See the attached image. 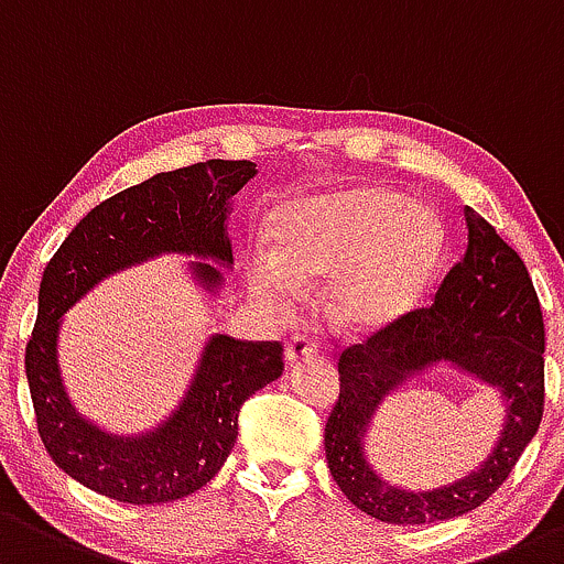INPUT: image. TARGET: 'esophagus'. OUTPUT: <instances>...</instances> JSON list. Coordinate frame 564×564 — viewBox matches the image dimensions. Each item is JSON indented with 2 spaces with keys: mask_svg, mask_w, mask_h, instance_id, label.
<instances>
[{
  "mask_svg": "<svg viewBox=\"0 0 564 564\" xmlns=\"http://www.w3.org/2000/svg\"><path fill=\"white\" fill-rule=\"evenodd\" d=\"M318 354V343L311 335H294L286 343V365H300L302 359Z\"/></svg>",
  "mask_w": 564,
  "mask_h": 564,
  "instance_id": "obj_1",
  "label": "esophagus"
}]
</instances>
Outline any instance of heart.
Wrapping results in <instances>:
<instances>
[{
	"label": "heart",
	"mask_w": 564,
	"mask_h": 564,
	"mask_svg": "<svg viewBox=\"0 0 564 564\" xmlns=\"http://www.w3.org/2000/svg\"><path fill=\"white\" fill-rule=\"evenodd\" d=\"M270 240L272 253L248 262L259 297L289 313L300 286L332 283L335 316L365 332L416 311L446 257L441 218L376 186L289 199L272 216Z\"/></svg>",
	"instance_id": "heart-1"
}]
</instances>
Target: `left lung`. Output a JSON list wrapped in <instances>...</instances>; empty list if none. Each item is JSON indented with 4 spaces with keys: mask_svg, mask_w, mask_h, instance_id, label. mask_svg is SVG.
<instances>
[{
    "mask_svg": "<svg viewBox=\"0 0 564 564\" xmlns=\"http://www.w3.org/2000/svg\"><path fill=\"white\" fill-rule=\"evenodd\" d=\"M465 259L441 283L435 302L346 348L337 361L340 397L324 430L327 465L359 511L389 524L446 521L478 508L500 489L541 426L546 332L535 286L519 253L486 218L465 207ZM441 364L495 388L507 419L481 466L456 482L411 490L371 467L366 435L394 390Z\"/></svg>",
    "mask_w": 564,
    "mask_h": 564,
    "instance_id": "obj_1",
    "label": "left lung"
}]
</instances>
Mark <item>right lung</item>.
<instances>
[{"mask_svg": "<svg viewBox=\"0 0 564 564\" xmlns=\"http://www.w3.org/2000/svg\"><path fill=\"white\" fill-rule=\"evenodd\" d=\"M253 175V162L210 159L148 177L94 207L45 267L37 324L26 346L37 432L69 478L110 500L153 506L203 489L235 448L242 402L281 378L283 346L216 332L173 411L148 430L123 435L86 419L69 400L58 367L64 313L116 272L164 253L194 257L186 264L194 286L218 297L221 267L235 264L227 232L232 197Z\"/></svg>", "mask_w": 564, "mask_h": 564, "instance_id": "1", "label": "right lung"}]
</instances>
